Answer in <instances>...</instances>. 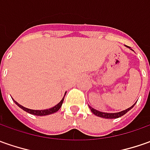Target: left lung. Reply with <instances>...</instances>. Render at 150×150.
<instances>
[{"label": "left lung", "instance_id": "8db88e82", "mask_svg": "<svg viewBox=\"0 0 150 150\" xmlns=\"http://www.w3.org/2000/svg\"><path fill=\"white\" fill-rule=\"evenodd\" d=\"M126 47H128V48H129L131 50H133L130 47H129V46H127V45ZM135 104H136V102H135ZM135 104H134L131 107L128 108L125 110H122L120 111V112H117V113H105V112H101V111L97 110L96 109L92 108L91 106L89 105V107H90V109H91V112H92L95 115H96V116L101 117V118H105V119H116V118H120V117L123 116L124 115H125L128 111L130 110L135 105Z\"/></svg>", "mask_w": 150, "mask_h": 150}]
</instances>
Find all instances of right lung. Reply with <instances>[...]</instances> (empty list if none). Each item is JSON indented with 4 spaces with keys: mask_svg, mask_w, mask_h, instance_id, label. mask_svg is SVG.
Returning <instances> with one entry per match:
<instances>
[{
    "mask_svg": "<svg viewBox=\"0 0 150 150\" xmlns=\"http://www.w3.org/2000/svg\"><path fill=\"white\" fill-rule=\"evenodd\" d=\"M65 94H66V93H65ZM64 99H65V96H64V97L62 98V100L59 101L56 105H54V107L50 108V109H46V110H30V109H28V108H25V107H24V106L21 105H20L19 103H17L16 100H14V102H15L16 105H17L21 109H22L23 110L26 111L29 114H31V115H37V116H45V115H51V114H54V113H55V112H57V111L59 110V109H60V107H61V105H62V104H63Z\"/></svg>",
    "mask_w": 150,
    "mask_h": 150,
    "instance_id": "obj_1",
    "label": "right lung"
}]
</instances>
